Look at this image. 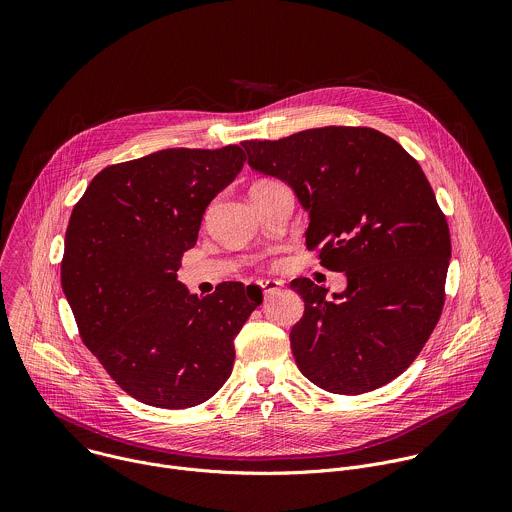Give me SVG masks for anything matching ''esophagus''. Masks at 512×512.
Here are the masks:
<instances>
[{"mask_svg":"<svg viewBox=\"0 0 512 512\" xmlns=\"http://www.w3.org/2000/svg\"><path fill=\"white\" fill-rule=\"evenodd\" d=\"M257 287L261 289V294L267 298V296H273V294H277V291H281L283 283L277 281V279H261V281H257Z\"/></svg>","mask_w":512,"mask_h":512,"instance_id":"esophagus-1","label":"esophagus"}]
</instances>
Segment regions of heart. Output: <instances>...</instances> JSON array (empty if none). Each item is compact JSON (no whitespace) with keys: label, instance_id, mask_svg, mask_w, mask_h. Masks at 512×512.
I'll return each mask as SVG.
<instances>
[{"label":"heart","instance_id":"b5f03b06","mask_svg":"<svg viewBox=\"0 0 512 512\" xmlns=\"http://www.w3.org/2000/svg\"><path fill=\"white\" fill-rule=\"evenodd\" d=\"M259 184H261V182H259Z\"/></svg>","mask_w":512,"mask_h":512}]
</instances>
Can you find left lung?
<instances>
[{
	"label": "left lung",
	"instance_id": "1",
	"mask_svg": "<svg viewBox=\"0 0 512 512\" xmlns=\"http://www.w3.org/2000/svg\"><path fill=\"white\" fill-rule=\"evenodd\" d=\"M249 166L281 178L310 210L306 247L346 273V289L300 277L291 352L324 391L360 395L417 358L446 302L452 241L446 214L413 156L371 127L328 125L277 141H243Z\"/></svg>",
	"mask_w": 512,
	"mask_h": 512
}]
</instances>
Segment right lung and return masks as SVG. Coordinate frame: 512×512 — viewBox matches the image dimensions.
I'll return each mask as SVG.
<instances>
[{
	"mask_svg": "<svg viewBox=\"0 0 512 512\" xmlns=\"http://www.w3.org/2000/svg\"><path fill=\"white\" fill-rule=\"evenodd\" d=\"M241 145L172 148L101 170L72 208L60 279L81 340L133 399L186 409L231 377L235 336L261 291L176 279L210 200L243 170Z\"/></svg>",
	"mask_w": 512,
	"mask_h": 512,
	"instance_id": "obj_1",
	"label": "right lung"
}]
</instances>
